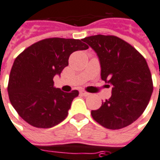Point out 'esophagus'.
<instances>
[{
  "instance_id": "esophagus-1",
  "label": "esophagus",
  "mask_w": 160,
  "mask_h": 160,
  "mask_svg": "<svg viewBox=\"0 0 160 160\" xmlns=\"http://www.w3.org/2000/svg\"><path fill=\"white\" fill-rule=\"evenodd\" d=\"M80 93L81 94V95H83V96H89V95H90V93H89V92H86V91H84V90H80Z\"/></svg>"
}]
</instances>
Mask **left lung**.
Instances as JSON below:
<instances>
[{
    "mask_svg": "<svg viewBox=\"0 0 160 160\" xmlns=\"http://www.w3.org/2000/svg\"><path fill=\"white\" fill-rule=\"evenodd\" d=\"M82 41L97 53L101 79L112 86L110 99L92 110V117L107 129L129 126L145 111L153 91L146 61L129 43L113 35L98 34Z\"/></svg>",
    "mask_w": 160,
    "mask_h": 160,
    "instance_id": "1",
    "label": "left lung"
}]
</instances>
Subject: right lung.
<instances>
[{
    "label": "right lung",
    "instance_id": "right-lung-1",
    "mask_svg": "<svg viewBox=\"0 0 160 160\" xmlns=\"http://www.w3.org/2000/svg\"><path fill=\"white\" fill-rule=\"evenodd\" d=\"M82 41L45 39L28 47L14 60L8 92L12 106L26 122L50 128L66 119L79 92L61 91L54 87L53 79L68 65L71 53L88 48Z\"/></svg>",
    "mask_w": 160,
    "mask_h": 160
}]
</instances>
